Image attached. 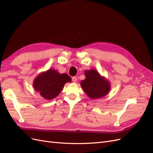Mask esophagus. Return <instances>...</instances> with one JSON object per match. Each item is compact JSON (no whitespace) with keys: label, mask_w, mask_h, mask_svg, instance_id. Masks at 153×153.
Segmentation results:
<instances>
[{"label":"esophagus","mask_w":153,"mask_h":153,"mask_svg":"<svg viewBox=\"0 0 153 153\" xmlns=\"http://www.w3.org/2000/svg\"><path fill=\"white\" fill-rule=\"evenodd\" d=\"M72 81H73V82H74V83H76V82H77V78H76V76H73V77L72 78Z\"/></svg>","instance_id":"1"}]
</instances>
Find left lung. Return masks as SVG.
<instances>
[{"label":"left lung","mask_w":153,"mask_h":153,"mask_svg":"<svg viewBox=\"0 0 153 153\" xmlns=\"http://www.w3.org/2000/svg\"><path fill=\"white\" fill-rule=\"evenodd\" d=\"M85 78L80 82L85 93L91 100L99 99L108 94L110 91V82L101 76L96 69L85 71Z\"/></svg>","instance_id":"left-lung-1"}]
</instances>
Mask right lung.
<instances>
[{
  "instance_id": "obj_1",
  "label": "right lung",
  "mask_w": 153,
  "mask_h": 153,
  "mask_svg": "<svg viewBox=\"0 0 153 153\" xmlns=\"http://www.w3.org/2000/svg\"><path fill=\"white\" fill-rule=\"evenodd\" d=\"M71 78L66 73H59L53 69L41 73L33 82L34 90L46 100H51L57 97L67 82Z\"/></svg>"
}]
</instances>
